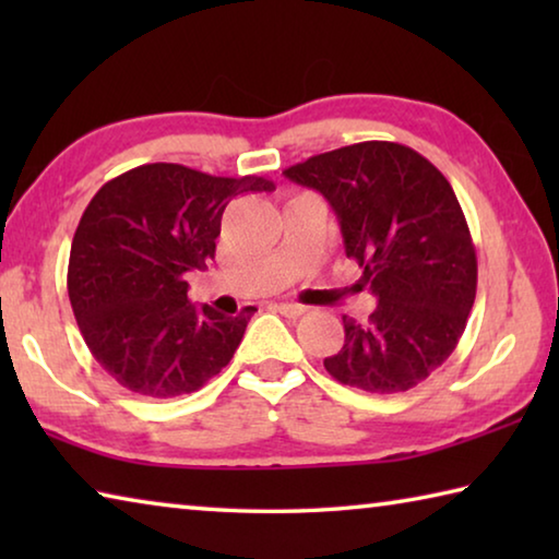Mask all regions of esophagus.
<instances>
[{
  "mask_svg": "<svg viewBox=\"0 0 559 559\" xmlns=\"http://www.w3.org/2000/svg\"><path fill=\"white\" fill-rule=\"evenodd\" d=\"M276 310H278L281 316H286V318H300L302 313H306V308L293 306V302H278Z\"/></svg>",
  "mask_w": 559,
  "mask_h": 559,
  "instance_id": "esophagus-1",
  "label": "esophagus"
}]
</instances>
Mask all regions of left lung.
<instances>
[{"label":"left lung","instance_id":"8db88e82","mask_svg":"<svg viewBox=\"0 0 559 559\" xmlns=\"http://www.w3.org/2000/svg\"><path fill=\"white\" fill-rule=\"evenodd\" d=\"M283 175L318 189L337 214L345 253L377 296L345 345L325 357L340 384L406 392L447 362L476 300L478 261L449 179L416 150L367 140L308 157Z\"/></svg>","mask_w":559,"mask_h":559}]
</instances>
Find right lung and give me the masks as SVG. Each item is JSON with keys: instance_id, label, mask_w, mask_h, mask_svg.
<instances>
[{"instance_id": "right-lung-1", "label": "right lung", "mask_w": 559, "mask_h": 559, "mask_svg": "<svg viewBox=\"0 0 559 559\" xmlns=\"http://www.w3.org/2000/svg\"><path fill=\"white\" fill-rule=\"evenodd\" d=\"M273 187L259 175L153 163L98 189L73 234L69 298L91 355L120 386L167 400L229 365L257 308L197 310L185 278L214 259L226 204Z\"/></svg>"}]
</instances>
